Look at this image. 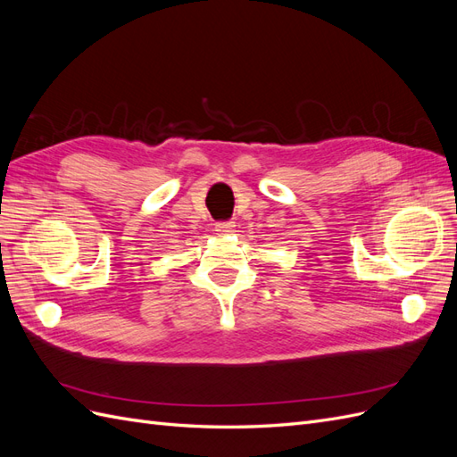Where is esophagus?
I'll return each mask as SVG.
<instances>
[{"mask_svg":"<svg viewBox=\"0 0 457 457\" xmlns=\"http://www.w3.org/2000/svg\"><path fill=\"white\" fill-rule=\"evenodd\" d=\"M215 232L219 237H228V234L234 232V223H230V220H227V223H217Z\"/></svg>","mask_w":457,"mask_h":457,"instance_id":"1","label":"esophagus"}]
</instances>
